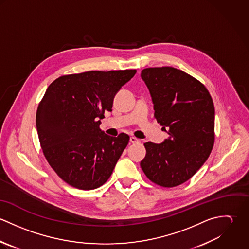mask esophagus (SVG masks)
<instances>
[{"instance_id": "1", "label": "esophagus", "mask_w": 249, "mask_h": 249, "mask_svg": "<svg viewBox=\"0 0 249 249\" xmlns=\"http://www.w3.org/2000/svg\"><path fill=\"white\" fill-rule=\"evenodd\" d=\"M129 140H130V142H132V143H135V142H139V139H137V138H136V137H134V136H131Z\"/></svg>"}]
</instances>
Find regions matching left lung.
Wrapping results in <instances>:
<instances>
[{
  "instance_id": "obj_1",
  "label": "left lung",
  "mask_w": 249,
  "mask_h": 249,
  "mask_svg": "<svg viewBox=\"0 0 249 249\" xmlns=\"http://www.w3.org/2000/svg\"><path fill=\"white\" fill-rule=\"evenodd\" d=\"M154 105V118L170 137L143 143L141 168L153 183L172 188L192 178L208 159L214 142V107L199 80L174 67L141 72Z\"/></svg>"
}]
</instances>
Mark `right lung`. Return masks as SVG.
<instances>
[{
    "label": "right lung",
    "mask_w": 249,
    "mask_h": 249,
    "mask_svg": "<svg viewBox=\"0 0 249 249\" xmlns=\"http://www.w3.org/2000/svg\"><path fill=\"white\" fill-rule=\"evenodd\" d=\"M136 71L65 74L49 85L36 112L38 138L52 169L71 187L93 190L110 178L129 136H108L100 124Z\"/></svg>",
    "instance_id": "add662e5"
}]
</instances>
